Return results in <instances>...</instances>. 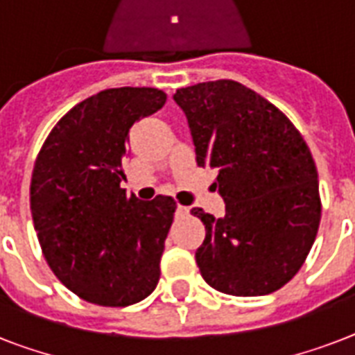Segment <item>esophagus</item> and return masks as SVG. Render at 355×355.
<instances>
[{
  "label": "esophagus",
  "mask_w": 355,
  "mask_h": 355,
  "mask_svg": "<svg viewBox=\"0 0 355 355\" xmlns=\"http://www.w3.org/2000/svg\"><path fill=\"white\" fill-rule=\"evenodd\" d=\"M189 214V208L188 206H182V205H178L177 206V216L178 217H186Z\"/></svg>",
  "instance_id": "obj_1"
}]
</instances>
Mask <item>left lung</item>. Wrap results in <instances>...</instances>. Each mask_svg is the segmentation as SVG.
<instances>
[{"mask_svg": "<svg viewBox=\"0 0 355 355\" xmlns=\"http://www.w3.org/2000/svg\"><path fill=\"white\" fill-rule=\"evenodd\" d=\"M197 166L217 169L227 214L200 208L206 237L195 259L208 286L234 297L284 287L308 258L320 223L311 150L284 112L230 79L180 88Z\"/></svg>", "mask_w": 355, "mask_h": 355, "instance_id": "1", "label": "left lung"}]
</instances>
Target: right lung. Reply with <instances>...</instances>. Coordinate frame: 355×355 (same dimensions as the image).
Instances as JSON below:
<instances>
[{
    "mask_svg": "<svg viewBox=\"0 0 355 355\" xmlns=\"http://www.w3.org/2000/svg\"><path fill=\"white\" fill-rule=\"evenodd\" d=\"M158 88H110L75 105L36 156L31 214L58 280L86 302L125 308L149 297L177 202L127 197L128 130L160 110Z\"/></svg>",
    "mask_w": 355,
    "mask_h": 355,
    "instance_id": "right-lung-1",
    "label": "right lung"
}]
</instances>
